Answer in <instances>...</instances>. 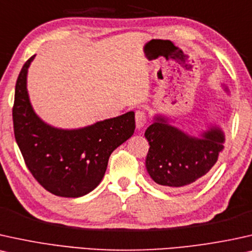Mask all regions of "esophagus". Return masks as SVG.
Returning a JSON list of instances; mask_svg holds the SVG:
<instances>
[{"label":"esophagus","instance_id":"esophagus-1","mask_svg":"<svg viewBox=\"0 0 252 252\" xmlns=\"http://www.w3.org/2000/svg\"><path fill=\"white\" fill-rule=\"evenodd\" d=\"M135 120H136V128L142 129L143 126L148 123V116H146L145 111L137 110L135 114Z\"/></svg>","mask_w":252,"mask_h":252}]
</instances>
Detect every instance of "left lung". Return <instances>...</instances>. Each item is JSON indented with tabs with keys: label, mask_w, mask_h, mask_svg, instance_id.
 I'll return each mask as SVG.
<instances>
[{
	"label": "left lung",
	"mask_w": 252,
	"mask_h": 252,
	"mask_svg": "<svg viewBox=\"0 0 252 252\" xmlns=\"http://www.w3.org/2000/svg\"><path fill=\"white\" fill-rule=\"evenodd\" d=\"M145 137L150 144L146 171L155 183L170 190L208 176L224 149V133L218 126H212L196 138L170 126L163 117H156Z\"/></svg>",
	"instance_id": "obj_1"
}]
</instances>
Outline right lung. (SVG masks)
<instances>
[{
    "mask_svg": "<svg viewBox=\"0 0 252 252\" xmlns=\"http://www.w3.org/2000/svg\"><path fill=\"white\" fill-rule=\"evenodd\" d=\"M33 58L27 60L16 81L12 107L16 142L29 171L44 189L58 196H82L101 183L111 152L132 136L135 113L76 130L47 126L29 101L27 73Z\"/></svg>",
    "mask_w": 252,
    "mask_h": 252,
    "instance_id": "1",
    "label": "right lung"
}]
</instances>
